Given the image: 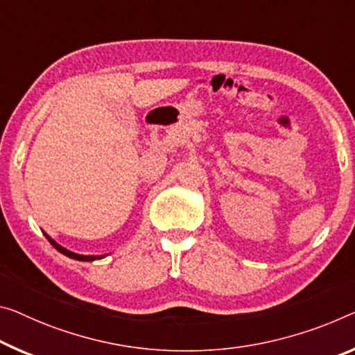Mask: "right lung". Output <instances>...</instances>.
Returning a JSON list of instances; mask_svg holds the SVG:
<instances>
[{
    "label": "right lung",
    "instance_id": "right-lung-1",
    "mask_svg": "<svg viewBox=\"0 0 355 355\" xmlns=\"http://www.w3.org/2000/svg\"><path fill=\"white\" fill-rule=\"evenodd\" d=\"M44 234H46V238L49 239V243H51L52 246L58 250V252H62L63 255H67V257H69V259H74V260H79V261H94V260H100L103 257H106V255H83V254L71 252V250H68L67 248L60 246V244L55 241V239H52L47 233H44Z\"/></svg>",
    "mask_w": 355,
    "mask_h": 355
}]
</instances>
